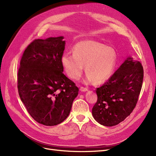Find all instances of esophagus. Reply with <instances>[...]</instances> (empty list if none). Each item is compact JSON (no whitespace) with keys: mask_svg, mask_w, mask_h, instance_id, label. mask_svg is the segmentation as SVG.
Returning a JSON list of instances; mask_svg holds the SVG:
<instances>
[{"mask_svg":"<svg viewBox=\"0 0 156 156\" xmlns=\"http://www.w3.org/2000/svg\"><path fill=\"white\" fill-rule=\"evenodd\" d=\"M80 90L82 91V92H86L88 90V88H86V87H81V88H80Z\"/></svg>","mask_w":156,"mask_h":156,"instance_id":"1","label":"esophagus"}]
</instances>
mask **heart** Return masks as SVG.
Instances as JSON below:
<instances>
[{
    "label": "heart",
    "mask_w": 156,
    "mask_h": 156,
    "mask_svg": "<svg viewBox=\"0 0 156 156\" xmlns=\"http://www.w3.org/2000/svg\"><path fill=\"white\" fill-rule=\"evenodd\" d=\"M115 50L100 42L92 40L79 41L74 46L73 54L65 53L61 63L66 73L72 79H79L83 74L84 66L88 82L100 84L109 78L116 66Z\"/></svg>",
    "instance_id": "obj_1"
}]
</instances>
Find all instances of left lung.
Listing matches in <instances>:
<instances>
[{
	"instance_id": "left-lung-1",
	"label": "left lung",
	"mask_w": 156,
	"mask_h": 156,
	"mask_svg": "<svg viewBox=\"0 0 156 156\" xmlns=\"http://www.w3.org/2000/svg\"><path fill=\"white\" fill-rule=\"evenodd\" d=\"M144 70L139 61L127 58L103 85L96 89L97 102L92 115L98 123L113 126L129 116L142 88Z\"/></svg>"
}]
</instances>
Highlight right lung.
Returning <instances> with one entry per match:
<instances>
[{
	"instance_id": "right-lung-1",
	"label": "right lung",
	"mask_w": 156,
	"mask_h": 156,
	"mask_svg": "<svg viewBox=\"0 0 156 156\" xmlns=\"http://www.w3.org/2000/svg\"><path fill=\"white\" fill-rule=\"evenodd\" d=\"M62 36L36 39L20 60L17 88L28 112L38 123L56 126L69 115L79 88L62 73Z\"/></svg>"
}]
</instances>
